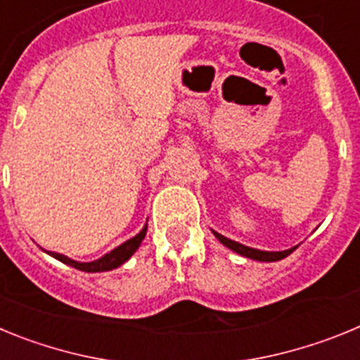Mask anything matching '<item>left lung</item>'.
<instances>
[{
	"instance_id": "8db88e82",
	"label": "left lung",
	"mask_w": 360,
	"mask_h": 360,
	"mask_svg": "<svg viewBox=\"0 0 360 360\" xmlns=\"http://www.w3.org/2000/svg\"><path fill=\"white\" fill-rule=\"evenodd\" d=\"M212 234H214L216 238H218L221 243L225 245V247H229L231 250H234V252L241 254V256L245 257H250V259H256V262H279V259H283V257H287L288 254H292L295 250L294 249H288V250H279V252H269V250H257V249H252V247H247V245H241L238 243V241H232L229 240V238L221 236V234H218V232L212 231Z\"/></svg>"
}]
</instances>
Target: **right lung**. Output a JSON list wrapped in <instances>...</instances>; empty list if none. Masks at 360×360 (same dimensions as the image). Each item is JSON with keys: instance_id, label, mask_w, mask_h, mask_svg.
<instances>
[{"instance_id": "1", "label": "right lung", "mask_w": 360, "mask_h": 360, "mask_svg": "<svg viewBox=\"0 0 360 360\" xmlns=\"http://www.w3.org/2000/svg\"><path fill=\"white\" fill-rule=\"evenodd\" d=\"M146 231H148V225H144V229H142L136 236H133L131 240L124 241V243L119 245L117 249H113L111 252L104 254L103 257H98V259H95V262H90V263L73 262V259L63 256V254L50 252V250H46V254H50L52 257L59 259L61 263H66V265L73 266V269L82 270V272H106V270H113L117 269V266L122 265V263L128 262L129 257L136 252V249L141 247L142 240H144L146 236Z\"/></svg>"}]
</instances>
